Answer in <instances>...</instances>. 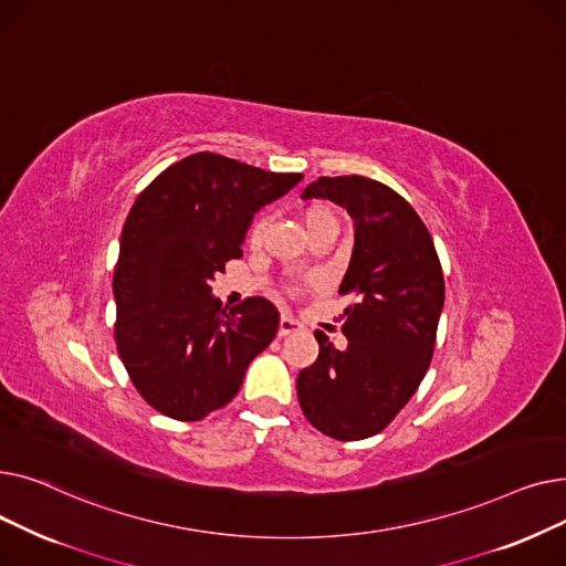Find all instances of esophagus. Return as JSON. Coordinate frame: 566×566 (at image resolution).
<instances>
[{
    "label": "esophagus",
    "instance_id": "obj_1",
    "mask_svg": "<svg viewBox=\"0 0 566 566\" xmlns=\"http://www.w3.org/2000/svg\"><path fill=\"white\" fill-rule=\"evenodd\" d=\"M301 328H303L301 321H295L293 316L284 314V316L280 318V331H277V335H280V337H286V335H291V333H298Z\"/></svg>",
    "mask_w": 566,
    "mask_h": 566
}]
</instances>
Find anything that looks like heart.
<instances>
[{
	"label": "heart",
	"instance_id": "1",
	"mask_svg": "<svg viewBox=\"0 0 566 566\" xmlns=\"http://www.w3.org/2000/svg\"><path fill=\"white\" fill-rule=\"evenodd\" d=\"M303 222L307 227V233H314V231H321V229H339V220L335 216L333 208L323 206V203H312L307 206L303 211ZM265 229H268V218H256L248 231V241L250 245H261L263 235H265Z\"/></svg>",
	"mask_w": 566,
	"mask_h": 566
}]
</instances>
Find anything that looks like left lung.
Here are the masks:
<instances>
[{
	"instance_id": "8db88e82",
	"label": "left lung",
	"mask_w": 566,
	"mask_h": 566,
	"mask_svg": "<svg viewBox=\"0 0 566 566\" xmlns=\"http://www.w3.org/2000/svg\"><path fill=\"white\" fill-rule=\"evenodd\" d=\"M303 199H331L353 220V252L339 293L346 348L314 333L318 358L298 374L305 418L325 436L380 433L420 388L431 365L444 282L431 233L412 206L365 176H321Z\"/></svg>"
}]
</instances>
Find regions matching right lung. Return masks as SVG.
<instances>
[{"label": "right lung", "mask_w": 566, "mask_h": 566, "mask_svg": "<svg viewBox=\"0 0 566 566\" xmlns=\"http://www.w3.org/2000/svg\"><path fill=\"white\" fill-rule=\"evenodd\" d=\"M301 181L201 151L167 167L133 203L114 271L116 348L137 392L167 418L197 422L227 406L277 335L271 301L227 312L211 282L243 256L261 208Z\"/></svg>", "instance_id": "obj_1"}]
</instances>
